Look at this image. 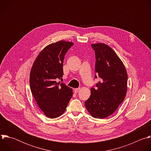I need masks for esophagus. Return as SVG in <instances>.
I'll return each instance as SVG.
<instances>
[{
	"label": "esophagus",
	"instance_id": "esophagus-1",
	"mask_svg": "<svg viewBox=\"0 0 151 151\" xmlns=\"http://www.w3.org/2000/svg\"><path fill=\"white\" fill-rule=\"evenodd\" d=\"M80 90V88H74V92L76 93H77L79 90Z\"/></svg>",
	"mask_w": 151,
	"mask_h": 151
}]
</instances>
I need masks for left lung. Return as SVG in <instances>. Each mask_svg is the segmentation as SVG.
I'll list each match as a JSON object with an SVG mask.
<instances>
[{
  "instance_id": "obj_1",
  "label": "left lung",
  "mask_w": 151,
  "mask_h": 151,
  "mask_svg": "<svg viewBox=\"0 0 151 151\" xmlns=\"http://www.w3.org/2000/svg\"><path fill=\"white\" fill-rule=\"evenodd\" d=\"M92 46L96 55L95 72L101 80L97 88L90 89L85 106L93 117L102 119L112 115L124 101L128 77L123 63L111 47L102 43Z\"/></svg>"
}]
</instances>
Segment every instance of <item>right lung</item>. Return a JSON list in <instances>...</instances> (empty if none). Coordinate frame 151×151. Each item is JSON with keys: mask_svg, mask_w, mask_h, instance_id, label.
Instances as JSON below:
<instances>
[{"mask_svg": "<svg viewBox=\"0 0 151 151\" xmlns=\"http://www.w3.org/2000/svg\"><path fill=\"white\" fill-rule=\"evenodd\" d=\"M73 45L61 40L46 46L30 71L32 93L40 109L50 118L59 117L65 112L73 95L71 88L56 81L63 77L64 56Z\"/></svg>", "mask_w": 151, "mask_h": 151, "instance_id": "obj_1", "label": "right lung"}]
</instances>
